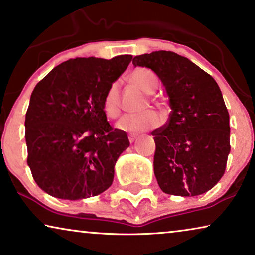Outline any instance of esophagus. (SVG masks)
Segmentation results:
<instances>
[{
  "label": "esophagus",
  "instance_id": "esophagus-1",
  "mask_svg": "<svg viewBox=\"0 0 255 255\" xmlns=\"http://www.w3.org/2000/svg\"><path fill=\"white\" fill-rule=\"evenodd\" d=\"M128 141L133 142L135 140V138H137V135H135V134H128Z\"/></svg>",
  "mask_w": 255,
  "mask_h": 255
}]
</instances>
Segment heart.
<instances>
[{
    "label": "heart",
    "mask_w": 255,
    "mask_h": 255,
    "mask_svg": "<svg viewBox=\"0 0 255 255\" xmlns=\"http://www.w3.org/2000/svg\"><path fill=\"white\" fill-rule=\"evenodd\" d=\"M130 81L135 87L147 95H152L158 89V78L151 69L138 67L130 74ZM103 111L109 118H117L121 114V93L118 82H113L108 87L102 100ZM160 124V118L153 111H145L138 115H127L122 117L117 123V128L122 131L144 132L152 130Z\"/></svg>",
    "instance_id": "obj_1"
}]
</instances>
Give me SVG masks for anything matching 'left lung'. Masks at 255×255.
<instances>
[{
	"label": "left lung",
	"instance_id": "1",
	"mask_svg": "<svg viewBox=\"0 0 255 255\" xmlns=\"http://www.w3.org/2000/svg\"><path fill=\"white\" fill-rule=\"evenodd\" d=\"M151 68L169 97V118L153 131L154 175L163 193L197 196L224 175L230 153V116L211 75L188 58L156 51L133 58Z\"/></svg>",
	"mask_w": 255,
	"mask_h": 255
}]
</instances>
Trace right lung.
<instances>
[{
	"label": "right lung",
	"mask_w": 255,
	"mask_h": 255,
	"mask_svg": "<svg viewBox=\"0 0 255 255\" xmlns=\"http://www.w3.org/2000/svg\"><path fill=\"white\" fill-rule=\"evenodd\" d=\"M131 60L130 54L71 59L34 87L25 115L27 165L45 193L81 200L111 186L130 141L107 121L102 100Z\"/></svg>",
	"instance_id": "1"
}]
</instances>
